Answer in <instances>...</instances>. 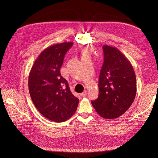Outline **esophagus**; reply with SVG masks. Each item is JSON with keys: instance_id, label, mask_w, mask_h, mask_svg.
Returning <instances> with one entry per match:
<instances>
[{"instance_id": "esophagus-1", "label": "esophagus", "mask_w": 158, "mask_h": 158, "mask_svg": "<svg viewBox=\"0 0 158 158\" xmlns=\"http://www.w3.org/2000/svg\"><path fill=\"white\" fill-rule=\"evenodd\" d=\"M81 95L82 97H85V96H87V91H84L83 93H82L81 94Z\"/></svg>"}]
</instances>
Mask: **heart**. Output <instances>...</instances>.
<instances>
[{"label":"heart","mask_w":158,"mask_h":158,"mask_svg":"<svg viewBox=\"0 0 158 158\" xmlns=\"http://www.w3.org/2000/svg\"><path fill=\"white\" fill-rule=\"evenodd\" d=\"M83 55H88V54L86 53H83Z\"/></svg>","instance_id":"1"}]
</instances>
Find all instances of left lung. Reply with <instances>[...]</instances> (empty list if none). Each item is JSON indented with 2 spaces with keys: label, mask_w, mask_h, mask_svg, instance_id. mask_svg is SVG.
<instances>
[{
  "label": "left lung",
  "mask_w": 158,
  "mask_h": 158,
  "mask_svg": "<svg viewBox=\"0 0 158 158\" xmlns=\"http://www.w3.org/2000/svg\"><path fill=\"white\" fill-rule=\"evenodd\" d=\"M104 62L98 82L99 96L91 103L106 119L117 118L131 107L136 95V77L133 67L116 47H103Z\"/></svg>",
  "instance_id": "obj_1"
}]
</instances>
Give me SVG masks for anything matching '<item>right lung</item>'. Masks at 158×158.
Returning <instances> with one entry per match:
<instances>
[{"instance_id": "add662e5", "label": "right lung", "mask_w": 158, "mask_h": 158, "mask_svg": "<svg viewBox=\"0 0 158 158\" xmlns=\"http://www.w3.org/2000/svg\"><path fill=\"white\" fill-rule=\"evenodd\" d=\"M73 45V42H64L43 50L28 77L33 104L43 116L53 122L67 120L79 104V99L71 93L68 82L60 72L65 55Z\"/></svg>"}]
</instances>
